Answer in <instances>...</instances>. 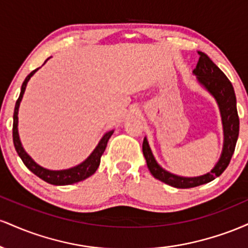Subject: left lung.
Wrapping results in <instances>:
<instances>
[{"label": "left lung", "mask_w": 248, "mask_h": 248, "mask_svg": "<svg viewBox=\"0 0 248 248\" xmlns=\"http://www.w3.org/2000/svg\"><path fill=\"white\" fill-rule=\"evenodd\" d=\"M198 55L199 61L192 73L197 77L199 84L215 98L219 107V112H220L221 124H223L224 143L218 162L212 168L211 171L207 173L197 176V177H183V176L167 171L157 163V161L154 157L147 138H144L143 144H142V152H143L150 173L158 181L170 186L177 187V189H189V187L203 186L213 181L216 177H219L231 161L239 135L237 99H235V93L231 81L224 75L223 71L209 58V56L201 51H198Z\"/></svg>", "instance_id": "1"}]
</instances>
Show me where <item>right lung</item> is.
<instances>
[{
    "label": "right lung",
    "mask_w": 248,
    "mask_h": 248,
    "mask_svg": "<svg viewBox=\"0 0 248 248\" xmlns=\"http://www.w3.org/2000/svg\"><path fill=\"white\" fill-rule=\"evenodd\" d=\"M51 58V57H50ZM50 58H47L45 62L49 61ZM44 62V64H45ZM43 64V65H44ZM38 69L33 70L29 76L25 78V80L22 84L21 93H19L18 99H17L16 105H15V110H14V124H13V140H14V146L18 156L21 157V160L23 161L25 167L30 170L31 172L35 173L36 176H38L39 178H42L43 181L47 182V183L53 184V186H69V184L78 183V182L84 181L92 176L93 173L96 171L99 164H100V158L104 154L105 149L107 147V142L109 140L110 136L113 135L114 130H109V132L105 133L102 135V138L99 141V143L96 144L92 153L90 154V156L85 161H82L81 163H79L78 166L69 168V169H62V170H50L46 168H43L39 164H37L35 161L31 158V156L24 150L23 146H22V142L19 140V134H18V109L19 105H21L22 98L25 92V88H27L28 81L30 80V78L38 71Z\"/></svg>",
    "instance_id": "1"
}]
</instances>
